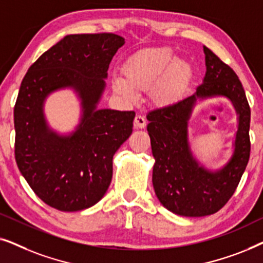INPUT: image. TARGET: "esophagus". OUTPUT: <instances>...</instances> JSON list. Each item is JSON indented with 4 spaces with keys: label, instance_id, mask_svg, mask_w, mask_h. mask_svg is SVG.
<instances>
[{
    "label": "esophagus",
    "instance_id": "esophagus-1",
    "mask_svg": "<svg viewBox=\"0 0 263 263\" xmlns=\"http://www.w3.org/2000/svg\"><path fill=\"white\" fill-rule=\"evenodd\" d=\"M147 124V121L146 118L142 116V115H136L135 116V120H134V125L135 128H139V129H142L145 128Z\"/></svg>",
    "mask_w": 263,
    "mask_h": 263
}]
</instances>
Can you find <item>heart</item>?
I'll list each match as a JSON object with an SVG mask.
<instances>
[{"label": "heart", "mask_w": 263, "mask_h": 263, "mask_svg": "<svg viewBox=\"0 0 263 263\" xmlns=\"http://www.w3.org/2000/svg\"><path fill=\"white\" fill-rule=\"evenodd\" d=\"M125 80L116 79L115 91L125 96H134L135 89H151V96L158 104H168L184 91L192 67L176 57L167 46L143 49L132 56L124 66Z\"/></svg>", "instance_id": "obj_1"}]
</instances>
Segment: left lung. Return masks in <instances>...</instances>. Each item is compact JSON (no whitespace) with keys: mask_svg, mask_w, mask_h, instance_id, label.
<instances>
[{"mask_svg":"<svg viewBox=\"0 0 263 263\" xmlns=\"http://www.w3.org/2000/svg\"><path fill=\"white\" fill-rule=\"evenodd\" d=\"M206 75L193 96L149 111L147 125L156 164L153 188L160 203L183 217L217 213L235 193L250 157V106L238 77L213 51L203 46ZM224 95L239 114L235 151L229 163L210 172L192 157L187 141V120L197 99Z\"/></svg>","mask_w":263,"mask_h":263,"instance_id":"1","label":"left lung"}]
</instances>
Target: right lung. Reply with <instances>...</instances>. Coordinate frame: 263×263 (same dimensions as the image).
I'll return each instance as SVG.
<instances>
[{"mask_svg": "<svg viewBox=\"0 0 263 263\" xmlns=\"http://www.w3.org/2000/svg\"><path fill=\"white\" fill-rule=\"evenodd\" d=\"M124 38L115 33L69 34L45 51L25 75L14 106L15 160L32 190L50 207L77 212L104 196L112 158L133 132L134 111L97 109L110 62ZM70 87L82 99L77 130L59 136L46 124L44 100Z\"/></svg>", "mask_w": 263, "mask_h": 263, "instance_id": "right-lung-1", "label": "right lung"}]
</instances>
